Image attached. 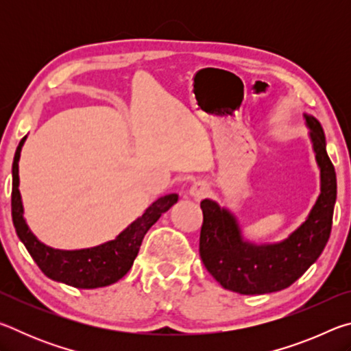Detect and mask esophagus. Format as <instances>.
Returning a JSON list of instances; mask_svg holds the SVG:
<instances>
[{"label": "esophagus", "mask_w": 351, "mask_h": 351, "mask_svg": "<svg viewBox=\"0 0 351 351\" xmlns=\"http://www.w3.org/2000/svg\"><path fill=\"white\" fill-rule=\"evenodd\" d=\"M189 192L195 199H201L206 197L207 192H209V187H207V184L204 181H197V182H193V186L190 187Z\"/></svg>", "instance_id": "obj_1"}]
</instances>
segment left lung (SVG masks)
<instances>
[{
  "label": "left lung",
  "instance_id": "obj_1",
  "mask_svg": "<svg viewBox=\"0 0 351 351\" xmlns=\"http://www.w3.org/2000/svg\"><path fill=\"white\" fill-rule=\"evenodd\" d=\"M320 167V195L306 221L277 245L255 246L241 239L232 213L210 199L201 201L203 226L199 257L206 269L223 288L252 295L282 291L319 258L330 239L336 201V171L325 147V134L317 119L305 116Z\"/></svg>",
  "mask_w": 351,
  "mask_h": 351
}]
</instances>
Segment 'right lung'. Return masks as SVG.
<instances>
[{"instance_id":"right-lung-1","label":"right lung","mask_w":351,"mask_h":351,"mask_svg":"<svg viewBox=\"0 0 351 351\" xmlns=\"http://www.w3.org/2000/svg\"><path fill=\"white\" fill-rule=\"evenodd\" d=\"M25 139L26 138H23L16 147L14 164H12V219H14L16 235L25 243L27 252L31 254V257L45 276L56 282L66 283L69 287L93 289L108 287V285L121 280L133 266L147 230L158 221L164 212H167L176 203L178 195L170 193L154 201L144 212V215L119 234L116 240L105 243V245L91 249H80V251L52 249L37 240V237L29 230L25 218H23L21 195L19 190V161Z\"/></svg>"}]
</instances>
